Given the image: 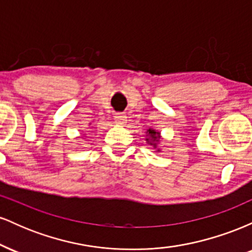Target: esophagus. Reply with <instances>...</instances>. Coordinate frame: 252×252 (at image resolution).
Listing matches in <instances>:
<instances>
[{
    "mask_svg": "<svg viewBox=\"0 0 252 252\" xmlns=\"http://www.w3.org/2000/svg\"><path fill=\"white\" fill-rule=\"evenodd\" d=\"M115 122L122 126L126 122V116L124 114H116L115 115Z\"/></svg>",
    "mask_w": 252,
    "mask_h": 252,
    "instance_id": "obj_1",
    "label": "esophagus"
}]
</instances>
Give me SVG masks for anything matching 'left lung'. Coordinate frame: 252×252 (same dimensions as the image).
<instances>
[{"mask_svg":"<svg viewBox=\"0 0 252 252\" xmlns=\"http://www.w3.org/2000/svg\"><path fill=\"white\" fill-rule=\"evenodd\" d=\"M147 134H148V138H146V140L148 141L149 144H152V146H154V148H156L158 147V142L160 141V132L149 129L147 130ZM158 152H160V150H158Z\"/></svg>","mask_w":252,"mask_h":252,"instance_id":"1","label":"left lung"}]
</instances>
